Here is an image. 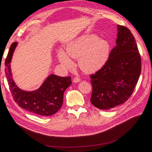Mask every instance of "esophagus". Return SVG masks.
<instances>
[{
  "label": "esophagus",
  "instance_id": "esophagus-1",
  "mask_svg": "<svg viewBox=\"0 0 152 152\" xmlns=\"http://www.w3.org/2000/svg\"><path fill=\"white\" fill-rule=\"evenodd\" d=\"M73 83H79V82L81 81V79L77 77H75L73 79Z\"/></svg>",
  "mask_w": 152,
  "mask_h": 152
}]
</instances>
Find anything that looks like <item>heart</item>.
<instances>
[{
	"label": "heart",
	"mask_w": 152,
	"mask_h": 152,
	"mask_svg": "<svg viewBox=\"0 0 152 152\" xmlns=\"http://www.w3.org/2000/svg\"><path fill=\"white\" fill-rule=\"evenodd\" d=\"M111 45L106 39H100L95 34H86L69 42L66 53L60 50L58 57L66 68L73 66L71 58H78V66L86 73H94L107 63L110 54Z\"/></svg>",
	"instance_id": "obj_1"
}]
</instances>
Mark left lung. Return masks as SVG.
Returning <instances> with one entry per match:
<instances>
[{
    "label": "left lung",
    "mask_w": 152,
    "mask_h": 152,
    "mask_svg": "<svg viewBox=\"0 0 152 152\" xmlns=\"http://www.w3.org/2000/svg\"><path fill=\"white\" fill-rule=\"evenodd\" d=\"M116 45L105 65L90 76L92 104L110 110L129 99L141 72V58L135 39L125 26H117Z\"/></svg>",
    "instance_id": "8db88e82"
}]
</instances>
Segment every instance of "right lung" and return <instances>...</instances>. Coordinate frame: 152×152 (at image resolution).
<instances>
[{
  "instance_id": "right-lung-1",
  "label": "right lung",
  "mask_w": 152,
  "mask_h": 152,
  "mask_svg": "<svg viewBox=\"0 0 152 152\" xmlns=\"http://www.w3.org/2000/svg\"><path fill=\"white\" fill-rule=\"evenodd\" d=\"M17 44V42L12 43L5 61V75L14 100L19 107L37 115L47 116L56 113L63 104L64 92L71 84V77L52 74L38 89L21 90L13 81L10 69L13 53Z\"/></svg>"
}]
</instances>
